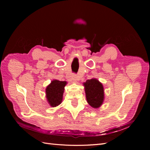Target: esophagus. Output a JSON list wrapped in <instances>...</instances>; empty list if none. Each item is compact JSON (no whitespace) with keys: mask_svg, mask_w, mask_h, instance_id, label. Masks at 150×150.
Here are the masks:
<instances>
[{"mask_svg":"<svg viewBox=\"0 0 150 150\" xmlns=\"http://www.w3.org/2000/svg\"><path fill=\"white\" fill-rule=\"evenodd\" d=\"M72 78L73 79V81H74V83H76L77 82H78V79H79L78 76H76V75H73V76H72Z\"/></svg>","mask_w":150,"mask_h":150,"instance_id":"34e87169","label":"esophagus"}]
</instances>
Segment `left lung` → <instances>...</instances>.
<instances>
[{"label":"left lung","mask_w":150,"mask_h":150,"mask_svg":"<svg viewBox=\"0 0 150 150\" xmlns=\"http://www.w3.org/2000/svg\"><path fill=\"white\" fill-rule=\"evenodd\" d=\"M83 84L88 104L94 108L100 107L104 98L103 84L96 79H88Z\"/></svg>","instance_id":"obj_1"}]
</instances>
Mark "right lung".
Wrapping results in <instances>:
<instances>
[{
	"label": "right lung",
	"mask_w": 150,
	"mask_h": 150,
	"mask_svg": "<svg viewBox=\"0 0 150 150\" xmlns=\"http://www.w3.org/2000/svg\"><path fill=\"white\" fill-rule=\"evenodd\" d=\"M66 81L53 80L46 89L47 100L52 107H56L62 103Z\"/></svg>",
	"instance_id": "right-lung-1"
}]
</instances>
